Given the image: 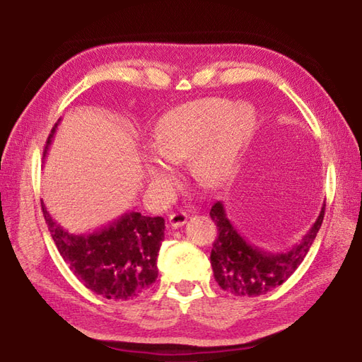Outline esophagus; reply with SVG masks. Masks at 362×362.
Instances as JSON below:
<instances>
[{
	"label": "esophagus",
	"mask_w": 362,
	"mask_h": 362,
	"mask_svg": "<svg viewBox=\"0 0 362 362\" xmlns=\"http://www.w3.org/2000/svg\"><path fill=\"white\" fill-rule=\"evenodd\" d=\"M187 214L186 211H173V214L169 215V223L173 228H178L187 223Z\"/></svg>",
	"instance_id": "esophagus-1"
}]
</instances>
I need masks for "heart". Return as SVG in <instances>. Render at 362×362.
<instances>
[{
	"label": "heart",
	"mask_w": 362,
	"mask_h": 362,
	"mask_svg": "<svg viewBox=\"0 0 362 362\" xmlns=\"http://www.w3.org/2000/svg\"><path fill=\"white\" fill-rule=\"evenodd\" d=\"M257 115L252 105L223 98L182 104L158 122L155 153L146 156L148 178L160 192L173 184L175 167L189 160L195 178L206 186H221L232 178L240 155L252 135Z\"/></svg>",
	"instance_id": "1"
}]
</instances>
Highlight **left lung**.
Instances as JSON below:
<instances>
[{
    "label": "left lung",
    "instance_id": "1",
    "mask_svg": "<svg viewBox=\"0 0 362 362\" xmlns=\"http://www.w3.org/2000/svg\"><path fill=\"white\" fill-rule=\"evenodd\" d=\"M325 204L310 230L292 250L270 253L245 241L228 221L223 202H215L210 209V218L216 224L218 235L210 262L218 286L236 296H259L283 284L305 258L321 228Z\"/></svg>",
    "mask_w": 362,
    "mask_h": 362
}]
</instances>
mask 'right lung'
<instances>
[{
  "mask_svg": "<svg viewBox=\"0 0 362 362\" xmlns=\"http://www.w3.org/2000/svg\"><path fill=\"white\" fill-rule=\"evenodd\" d=\"M57 124L47 138L46 155ZM57 249L81 283L107 299L127 301L143 295L158 276L156 258L164 240V218L129 211L89 235L64 230L41 204Z\"/></svg>",
  "mask_w": 362,
  "mask_h": 362,
  "instance_id": "add662e5",
  "label": "right lung"
}]
</instances>
